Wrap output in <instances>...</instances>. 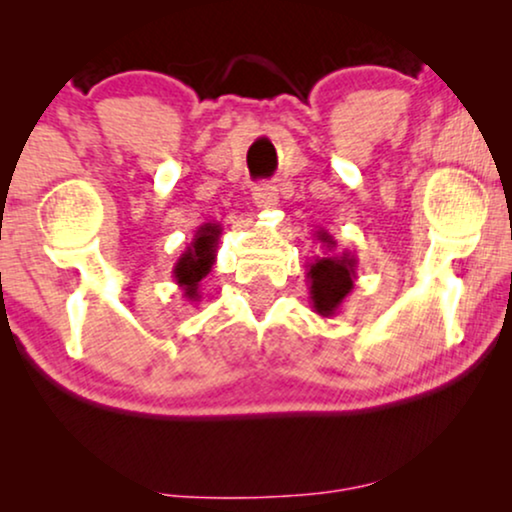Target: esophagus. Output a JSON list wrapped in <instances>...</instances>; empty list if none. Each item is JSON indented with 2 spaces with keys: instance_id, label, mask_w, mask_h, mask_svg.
Returning a JSON list of instances; mask_svg holds the SVG:
<instances>
[{
  "instance_id": "1",
  "label": "esophagus",
  "mask_w": 512,
  "mask_h": 512,
  "mask_svg": "<svg viewBox=\"0 0 512 512\" xmlns=\"http://www.w3.org/2000/svg\"><path fill=\"white\" fill-rule=\"evenodd\" d=\"M252 202H255L257 209H272L276 207V202H279V192H276L274 185L262 182V185H257L255 190H252Z\"/></svg>"
}]
</instances>
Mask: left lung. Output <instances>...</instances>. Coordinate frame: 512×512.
<instances>
[{
    "instance_id": "obj_1",
    "label": "left lung",
    "mask_w": 512,
    "mask_h": 512,
    "mask_svg": "<svg viewBox=\"0 0 512 512\" xmlns=\"http://www.w3.org/2000/svg\"><path fill=\"white\" fill-rule=\"evenodd\" d=\"M317 243L322 245V255L308 262V284H310V303L320 317H332L339 313L342 303L356 281V257L351 252H337V240L322 228L315 231Z\"/></svg>"
}]
</instances>
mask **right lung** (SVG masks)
<instances>
[{
	"label": "right lung",
	"instance_id": "add662e5",
	"mask_svg": "<svg viewBox=\"0 0 512 512\" xmlns=\"http://www.w3.org/2000/svg\"><path fill=\"white\" fill-rule=\"evenodd\" d=\"M219 236H221V223H204L197 228L195 238L187 245L185 252L178 257L173 267V279L175 284L182 289V296L187 301L197 303L199 298V286L207 279L214 269L216 262V248H219Z\"/></svg>",
	"mask_w": 512,
	"mask_h": 512
}]
</instances>
